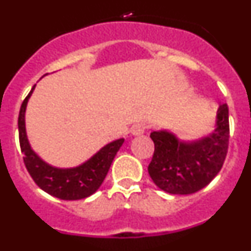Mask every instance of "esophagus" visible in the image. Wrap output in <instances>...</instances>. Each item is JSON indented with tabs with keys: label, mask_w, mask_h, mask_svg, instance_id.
Here are the masks:
<instances>
[{
	"label": "esophagus",
	"mask_w": 251,
	"mask_h": 251,
	"mask_svg": "<svg viewBox=\"0 0 251 251\" xmlns=\"http://www.w3.org/2000/svg\"><path fill=\"white\" fill-rule=\"evenodd\" d=\"M147 130V126L145 123H138V124H134L132 127V134L133 136H141L143 133Z\"/></svg>",
	"instance_id": "obj_1"
}]
</instances>
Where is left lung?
<instances>
[{
  "mask_svg": "<svg viewBox=\"0 0 251 251\" xmlns=\"http://www.w3.org/2000/svg\"><path fill=\"white\" fill-rule=\"evenodd\" d=\"M215 130L195 142H181L167 130H154L151 138L154 153L148 174L161 190L174 195L200 191L220 172L229 148L227 104L217 109Z\"/></svg>",
  "mask_w": 251,
  "mask_h": 251,
  "instance_id": "1",
  "label": "left lung"
}]
</instances>
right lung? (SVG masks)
<instances>
[{
  "mask_svg": "<svg viewBox=\"0 0 251 251\" xmlns=\"http://www.w3.org/2000/svg\"><path fill=\"white\" fill-rule=\"evenodd\" d=\"M35 85L22 101L19 114L20 147L24 154V163L37 186L51 196L60 200H81L94 194L103 183L110 165L124 139H117L104 146L90 159L74 168H56L48 165L31 150L25 128L26 105L34 92Z\"/></svg>",
  "mask_w": 251,
  "mask_h": 251,
  "instance_id": "1",
  "label": "right lung"
}]
</instances>
